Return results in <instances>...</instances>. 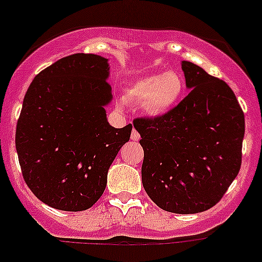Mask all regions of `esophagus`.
Here are the masks:
<instances>
[{"label": "esophagus", "mask_w": 262, "mask_h": 262, "mask_svg": "<svg viewBox=\"0 0 262 262\" xmlns=\"http://www.w3.org/2000/svg\"><path fill=\"white\" fill-rule=\"evenodd\" d=\"M139 138H141L139 133L136 130V129H133V130H132V134H130V139L132 141H139Z\"/></svg>", "instance_id": "obj_1"}]
</instances>
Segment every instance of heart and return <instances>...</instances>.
Instances as JSON below:
<instances>
[{"label":"heart","instance_id":"b5f03b06","mask_svg":"<svg viewBox=\"0 0 262 262\" xmlns=\"http://www.w3.org/2000/svg\"><path fill=\"white\" fill-rule=\"evenodd\" d=\"M185 94V80L177 71L141 76L128 86V101L142 103L150 116H164L176 108Z\"/></svg>","mask_w":262,"mask_h":262}]
</instances>
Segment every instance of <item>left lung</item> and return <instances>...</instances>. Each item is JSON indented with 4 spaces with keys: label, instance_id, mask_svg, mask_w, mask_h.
I'll return each mask as SVG.
<instances>
[{
    "label": "left lung",
    "instance_id": "1",
    "mask_svg": "<svg viewBox=\"0 0 262 262\" xmlns=\"http://www.w3.org/2000/svg\"><path fill=\"white\" fill-rule=\"evenodd\" d=\"M191 92L164 116L136 119L142 183L161 209L191 214L221 200L242 165L244 114L230 86L183 60Z\"/></svg>",
    "mask_w": 262,
    "mask_h": 262
}]
</instances>
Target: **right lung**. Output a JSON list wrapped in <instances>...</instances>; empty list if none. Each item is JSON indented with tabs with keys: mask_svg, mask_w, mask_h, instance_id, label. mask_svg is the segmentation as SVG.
Here are the masks:
<instances>
[{
	"mask_svg": "<svg viewBox=\"0 0 262 262\" xmlns=\"http://www.w3.org/2000/svg\"><path fill=\"white\" fill-rule=\"evenodd\" d=\"M108 75L106 58L72 54L41 71L27 90L16 124V152L24 181L49 207L90 208L130 138L132 124L117 129L107 121Z\"/></svg>",
	"mask_w": 262,
	"mask_h": 262,
	"instance_id": "obj_1",
	"label": "right lung"
}]
</instances>
